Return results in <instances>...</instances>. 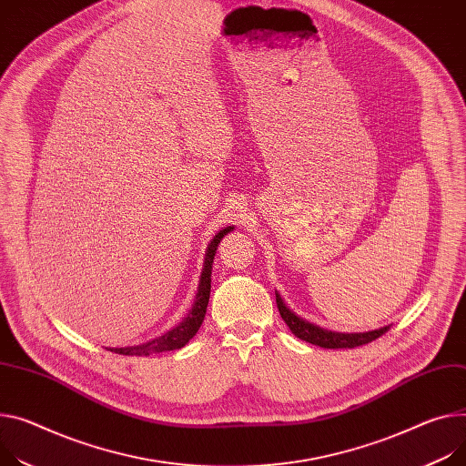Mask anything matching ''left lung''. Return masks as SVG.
<instances>
[{
    "label": "left lung",
    "mask_w": 466,
    "mask_h": 466,
    "mask_svg": "<svg viewBox=\"0 0 466 466\" xmlns=\"http://www.w3.org/2000/svg\"><path fill=\"white\" fill-rule=\"evenodd\" d=\"M276 304H278V309H279V315L281 319L285 320V325H288L291 329V332L311 343V345H319L323 349H354V347H360V345H366V343H371L373 339L380 338L382 334H386L390 330V327H382L379 330H371V332H360V334H339V332H330V330H323L319 329L311 323H308V320L297 317L288 306L283 304L281 297L276 293Z\"/></svg>",
    "instance_id": "1"
}]
</instances>
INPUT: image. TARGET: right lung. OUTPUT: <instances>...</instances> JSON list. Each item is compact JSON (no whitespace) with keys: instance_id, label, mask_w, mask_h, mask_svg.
I'll return each instance as SVG.
<instances>
[{"instance_id":"right-lung-1","label":"right lung","mask_w":466,"mask_h":466,"mask_svg":"<svg viewBox=\"0 0 466 466\" xmlns=\"http://www.w3.org/2000/svg\"><path fill=\"white\" fill-rule=\"evenodd\" d=\"M233 228H226L222 229L217 237H214L207 248V256H205V263H203V272H201V281L198 288V295H196V302L190 309V313L185 317V320L181 325H177L173 330L166 332L164 336L147 341L143 345H136V347H121V349H108L112 352L117 354H125V356H149V354H157V352H164V350H175L185 347L199 330L203 319H205V311H207V304H208V297H210V274H212V261L214 256H217V249L220 240L224 238V235H228Z\"/></svg>"}]
</instances>
